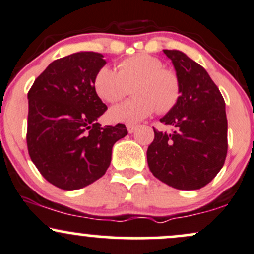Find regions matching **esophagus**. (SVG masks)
Segmentation results:
<instances>
[{
    "mask_svg": "<svg viewBox=\"0 0 254 254\" xmlns=\"http://www.w3.org/2000/svg\"><path fill=\"white\" fill-rule=\"evenodd\" d=\"M127 132H129V133H133V132H135V130L137 129V125H135V124H127Z\"/></svg>",
    "mask_w": 254,
    "mask_h": 254,
    "instance_id": "esophagus-1",
    "label": "esophagus"
}]
</instances>
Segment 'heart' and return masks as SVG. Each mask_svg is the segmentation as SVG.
<instances>
[{
  "label": "heart",
  "instance_id": "1",
  "mask_svg": "<svg viewBox=\"0 0 254 254\" xmlns=\"http://www.w3.org/2000/svg\"><path fill=\"white\" fill-rule=\"evenodd\" d=\"M135 98L116 105L109 117L116 123H136L149 117L154 111L166 113L179 101L182 84L178 75L164 68V63L149 54H136L119 63L118 71L101 66L93 80V87L101 100L117 103L130 88Z\"/></svg>",
  "mask_w": 254,
  "mask_h": 254
}]
</instances>
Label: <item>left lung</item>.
I'll use <instances>...</instances> for the list:
<instances>
[{
    "label": "left lung",
    "mask_w": 254,
    "mask_h": 254,
    "mask_svg": "<svg viewBox=\"0 0 254 254\" xmlns=\"http://www.w3.org/2000/svg\"><path fill=\"white\" fill-rule=\"evenodd\" d=\"M182 84L176 106L160 119L173 132L154 129L147 161L154 177L178 190H198L223 167L227 156L226 104L202 65L179 50H164Z\"/></svg>",
    "instance_id": "1"
}]
</instances>
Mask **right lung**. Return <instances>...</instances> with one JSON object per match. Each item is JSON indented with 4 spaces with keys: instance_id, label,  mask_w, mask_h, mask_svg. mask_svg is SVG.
<instances>
[{
    "instance_id": "add662e5",
    "label": "right lung",
    "mask_w": 254,
    "mask_h": 254,
    "mask_svg": "<svg viewBox=\"0 0 254 254\" xmlns=\"http://www.w3.org/2000/svg\"><path fill=\"white\" fill-rule=\"evenodd\" d=\"M98 52L54 61L28 92L27 148L42 176L62 190H78L105 174L112 147L127 135L124 124L101 127L107 106L93 80L106 64Z\"/></svg>"
}]
</instances>
